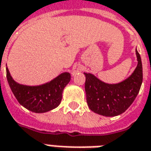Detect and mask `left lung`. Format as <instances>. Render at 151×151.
<instances>
[{
	"label": "left lung",
	"mask_w": 151,
	"mask_h": 151,
	"mask_svg": "<svg viewBox=\"0 0 151 151\" xmlns=\"http://www.w3.org/2000/svg\"><path fill=\"white\" fill-rule=\"evenodd\" d=\"M138 65L131 76L117 84L102 82L95 76L85 73L87 103L92 111L104 116H116L131 106L142 83L141 57L136 50Z\"/></svg>",
	"instance_id": "obj_1"
}]
</instances>
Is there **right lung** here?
<instances>
[{
	"label": "right lung",
	"mask_w": 151,
	"mask_h": 151,
	"mask_svg": "<svg viewBox=\"0 0 151 151\" xmlns=\"http://www.w3.org/2000/svg\"><path fill=\"white\" fill-rule=\"evenodd\" d=\"M8 83L17 101L29 111L44 113L54 109L60 105L63 88L71 80V75L63 72L49 83L40 86L19 84L12 80L6 68Z\"/></svg>",
	"instance_id": "1"
}]
</instances>
